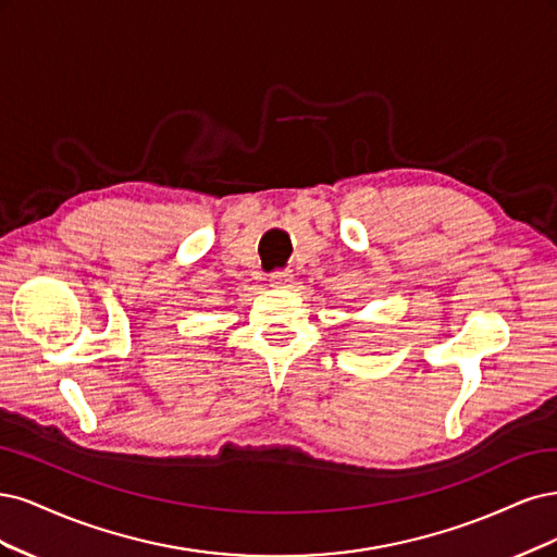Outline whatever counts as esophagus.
<instances>
[{"mask_svg": "<svg viewBox=\"0 0 557 557\" xmlns=\"http://www.w3.org/2000/svg\"><path fill=\"white\" fill-rule=\"evenodd\" d=\"M292 273L289 271H275L273 275H271V284L273 286H277V289H286V286H289V282H292Z\"/></svg>", "mask_w": 557, "mask_h": 557, "instance_id": "obj_1", "label": "esophagus"}]
</instances>
